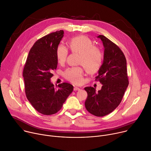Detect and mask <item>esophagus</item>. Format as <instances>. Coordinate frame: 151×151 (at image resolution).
<instances>
[{"mask_svg":"<svg viewBox=\"0 0 151 151\" xmlns=\"http://www.w3.org/2000/svg\"><path fill=\"white\" fill-rule=\"evenodd\" d=\"M80 90V88H78V87H74V88H73V90H74V91H78V90Z\"/></svg>","mask_w":151,"mask_h":151,"instance_id":"esophagus-1","label":"esophagus"}]
</instances>
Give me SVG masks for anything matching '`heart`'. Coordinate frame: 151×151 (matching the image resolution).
Wrapping results in <instances>:
<instances>
[{"instance_id":"obj_1","label":"heart","mask_w":151,"mask_h":151,"mask_svg":"<svg viewBox=\"0 0 151 151\" xmlns=\"http://www.w3.org/2000/svg\"><path fill=\"white\" fill-rule=\"evenodd\" d=\"M68 47L72 53L79 54L78 64L83 65L88 74L93 75L99 70L103 61L102 53L99 47L93 45L90 38L84 35L73 37L68 42ZM67 55V48L59 45L56 50L58 63H64ZM64 75L67 79L74 84H79L83 81V71L81 67L68 68Z\"/></svg>"}]
</instances>
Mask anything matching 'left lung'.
<instances>
[{
	"instance_id": "8db88e82",
	"label": "left lung",
	"mask_w": 151,
	"mask_h": 151,
	"mask_svg": "<svg viewBox=\"0 0 151 151\" xmlns=\"http://www.w3.org/2000/svg\"><path fill=\"white\" fill-rule=\"evenodd\" d=\"M104 47V60L96 80L102 84L98 92L91 87H86L87 110L98 117L106 116L119 106L128 86L127 60L120 49L104 35L98 36Z\"/></svg>"
}]
</instances>
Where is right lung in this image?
Here are the masks:
<instances>
[{
    "mask_svg": "<svg viewBox=\"0 0 151 151\" xmlns=\"http://www.w3.org/2000/svg\"><path fill=\"white\" fill-rule=\"evenodd\" d=\"M64 31L50 33L39 39L31 49L23 68L27 99L37 111L44 115L57 113L73 91V86L64 83L55 88L50 78L58 61L56 50Z\"/></svg>",
    "mask_w": 151,
    "mask_h": 151,
    "instance_id": "1",
    "label": "right lung"
}]
</instances>
